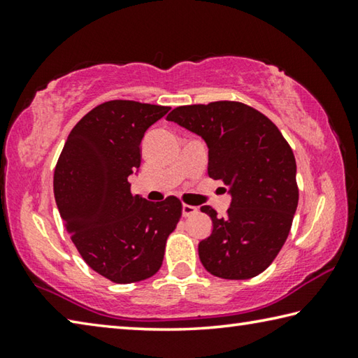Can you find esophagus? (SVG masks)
<instances>
[{
    "label": "esophagus",
    "instance_id": "1",
    "mask_svg": "<svg viewBox=\"0 0 358 358\" xmlns=\"http://www.w3.org/2000/svg\"><path fill=\"white\" fill-rule=\"evenodd\" d=\"M194 213H197V207H194V205L183 203V216H191Z\"/></svg>",
    "mask_w": 358,
    "mask_h": 358
}]
</instances>
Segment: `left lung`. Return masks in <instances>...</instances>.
Here are the masks:
<instances>
[{"label": "left lung", "instance_id": "obj_1", "mask_svg": "<svg viewBox=\"0 0 358 358\" xmlns=\"http://www.w3.org/2000/svg\"><path fill=\"white\" fill-rule=\"evenodd\" d=\"M208 145V175L230 187L226 216L199 243L205 270L222 280H250L273 262L299 203L294 151L270 118L237 101L181 106L167 115Z\"/></svg>", "mask_w": 358, "mask_h": 358}]
</instances>
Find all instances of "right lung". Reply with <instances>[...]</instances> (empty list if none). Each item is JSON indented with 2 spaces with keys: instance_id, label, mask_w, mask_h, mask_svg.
Wrapping results in <instances>:
<instances>
[{
  "instance_id": "obj_1",
  "label": "right lung",
  "mask_w": 358,
  "mask_h": 358,
  "mask_svg": "<svg viewBox=\"0 0 358 358\" xmlns=\"http://www.w3.org/2000/svg\"><path fill=\"white\" fill-rule=\"evenodd\" d=\"M166 106L115 99L96 106L72 128L53 175V192L72 243L85 262L118 284L161 268L166 241L181 217L180 199L148 202L131 192L145 131Z\"/></svg>"
}]
</instances>
